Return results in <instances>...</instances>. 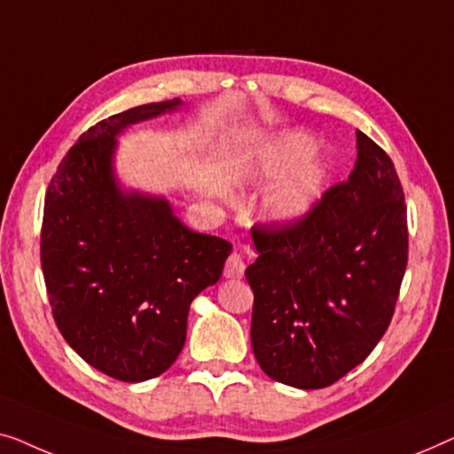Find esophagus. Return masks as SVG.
I'll list each match as a JSON object with an SVG mask.
<instances>
[{
	"instance_id": "obj_1",
	"label": "esophagus",
	"mask_w": 454,
	"mask_h": 454,
	"mask_svg": "<svg viewBox=\"0 0 454 454\" xmlns=\"http://www.w3.org/2000/svg\"><path fill=\"white\" fill-rule=\"evenodd\" d=\"M242 273H245V261H242V257H240L239 253H232L226 259L224 276L226 278H232V279H239V278H242Z\"/></svg>"
}]
</instances>
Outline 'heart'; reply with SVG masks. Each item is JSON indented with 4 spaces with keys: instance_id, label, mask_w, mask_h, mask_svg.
<instances>
[{
    "instance_id": "heart-1",
    "label": "heart",
    "mask_w": 454,
    "mask_h": 454,
    "mask_svg": "<svg viewBox=\"0 0 454 454\" xmlns=\"http://www.w3.org/2000/svg\"><path fill=\"white\" fill-rule=\"evenodd\" d=\"M315 142L300 131L279 136L261 158V175L278 178L288 169L265 197V212L276 222H296L310 212L323 193L327 168L312 152Z\"/></svg>"
}]
</instances>
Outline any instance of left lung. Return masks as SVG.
<instances>
[{"mask_svg": "<svg viewBox=\"0 0 454 454\" xmlns=\"http://www.w3.org/2000/svg\"><path fill=\"white\" fill-rule=\"evenodd\" d=\"M357 158L304 218L251 230V346L270 379L333 385L391 323L407 267L403 187L387 152L356 131Z\"/></svg>", "mask_w": 454, "mask_h": 454, "instance_id": "left-lung-1", "label": "left lung"}]
</instances>
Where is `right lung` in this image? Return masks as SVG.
<instances>
[{"label":"right lung","instance_id":"add662e5","mask_svg":"<svg viewBox=\"0 0 454 454\" xmlns=\"http://www.w3.org/2000/svg\"><path fill=\"white\" fill-rule=\"evenodd\" d=\"M178 106L152 102L90 127L44 197L41 265L57 327L82 360L123 382L172 366L191 302L218 282L232 251L189 230L164 197L123 191L114 176L119 133Z\"/></svg>","mask_w":454,"mask_h":454}]
</instances>
